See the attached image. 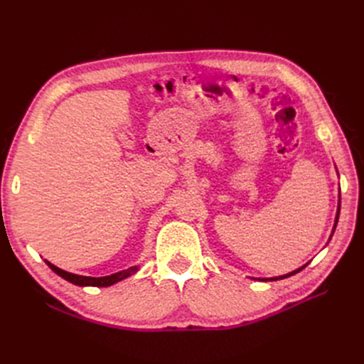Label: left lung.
I'll return each mask as SVG.
<instances>
[{
  "label": "left lung",
  "mask_w": 364,
  "mask_h": 364,
  "mask_svg": "<svg viewBox=\"0 0 364 364\" xmlns=\"http://www.w3.org/2000/svg\"><path fill=\"white\" fill-rule=\"evenodd\" d=\"M338 211H340V208L337 209V215H336V223H334V229H336V226H337V222H338ZM333 229V230H334ZM305 266H306V264H305ZM305 266H302V267H299V269H296V270H293V272H290V273H287V274H282V277H277V278H259V281H278V279H284V278H289V277H291V274H296L297 272H301Z\"/></svg>",
  "instance_id": "8db88e82"
}]
</instances>
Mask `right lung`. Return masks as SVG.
<instances>
[{
	"mask_svg": "<svg viewBox=\"0 0 364 364\" xmlns=\"http://www.w3.org/2000/svg\"><path fill=\"white\" fill-rule=\"evenodd\" d=\"M46 262L48 264V267L54 273H58L59 277L70 281L71 284L80 285V287H109V285H112L115 282H119L121 279H126L127 277H130V274H134V273L138 272V267L135 266V267H129L127 270H121V272H117L114 274H109V277L92 278V277H82V274H74V273H70V272H65V270L54 266V264H51L47 259H46Z\"/></svg>",
	"mask_w": 364,
	"mask_h": 364,
	"instance_id": "obj_1",
	"label": "right lung"
}]
</instances>
